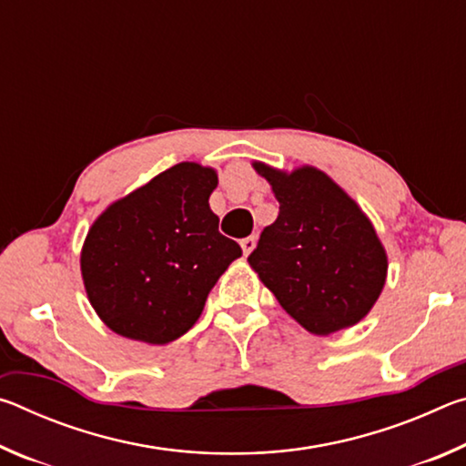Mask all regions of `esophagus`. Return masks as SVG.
Wrapping results in <instances>:
<instances>
[{
  "label": "esophagus",
  "instance_id": "1",
  "mask_svg": "<svg viewBox=\"0 0 466 466\" xmlns=\"http://www.w3.org/2000/svg\"><path fill=\"white\" fill-rule=\"evenodd\" d=\"M255 244H257L255 236H247V238H242V240H240V247H242L244 255H250V250L255 248Z\"/></svg>",
  "mask_w": 466,
  "mask_h": 466
}]
</instances>
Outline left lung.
Masks as SVG:
<instances>
[{
  "label": "left lung",
  "mask_w": 466,
  "mask_h": 466,
  "mask_svg": "<svg viewBox=\"0 0 466 466\" xmlns=\"http://www.w3.org/2000/svg\"><path fill=\"white\" fill-rule=\"evenodd\" d=\"M279 201L248 263L281 309L314 335L366 317L386 279V252L358 203L325 172L286 175L255 162Z\"/></svg>",
  "instance_id": "obj_1"
}]
</instances>
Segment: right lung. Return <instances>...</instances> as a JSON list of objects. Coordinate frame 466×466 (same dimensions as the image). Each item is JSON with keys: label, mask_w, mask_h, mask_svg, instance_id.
Segmentation results:
<instances>
[{"label": "right lung", "mask_w": 466, "mask_h": 466, "mask_svg": "<svg viewBox=\"0 0 466 466\" xmlns=\"http://www.w3.org/2000/svg\"><path fill=\"white\" fill-rule=\"evenodd\" d=\"M216 187V170L180 162L92 224L82 278L108 329L164 345L195 325L219 275L242 255L209 209Z\"/></svg>", "instance_id": "obj_1"}]
</instances>
